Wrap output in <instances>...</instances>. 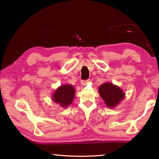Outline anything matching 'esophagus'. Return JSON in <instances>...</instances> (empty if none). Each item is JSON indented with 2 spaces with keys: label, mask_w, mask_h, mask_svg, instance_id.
Listing matches in <instances>:
<instances>
[{
  "label": "esophagus",
  "mask_w": 159,
  "mask_h": 159,
  "mask_svg": "<svg viewBox=\"0 0 159 159\" xmlns=\"http://www.w3.org/2000/svg\"><path fill=\"white\" fill-rule=\"evenodd\" d=\"M88 83V80H81L82 85H85V84H87Z\"/></svg>",
  "instance_id": "esophagus-1"
}]
</instances>
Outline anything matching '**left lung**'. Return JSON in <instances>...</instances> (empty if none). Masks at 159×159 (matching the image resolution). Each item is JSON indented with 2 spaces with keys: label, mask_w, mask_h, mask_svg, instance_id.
Segmentation results:
<instances>
[{
  "label": "left lung",
  "mask_w": 159,
  "mask_h": 159,
  "mask_svg": "<svg viewBox=\"0 0 159 159\" xmlns=\"http://www.w3.org/2000/svg\"><path fill=\"white\" fill-rule=\"evenodd\" d=\"M99 93L108 108H114L122 102L125 93L118 86L105 83L99 88Z\"/></svg>",
  "instance_id": "obj_1"
}]
</instances>
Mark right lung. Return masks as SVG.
<instances>
[{"label": "right lung", "mask_w": 159, "mask_h": 159, "mask_svg": "<svg viewBox=\"0 0 159 159\" xmlns=\"http://www.w3.org/2000/svg\"><path fill=\"white\" fill-rule=\"evenodd\" d=\"M75 95V89L71 85H62L56 89L52 95L53 102L63 108L70 106L73 102Z\"/></svg>", "instance_id": "obj_1"}]
</instances>
